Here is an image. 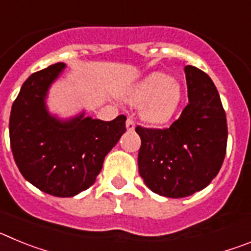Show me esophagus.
<instances>
[{
    "label": "esophagus",
    "mask_w": 251,
    "mask_h": 251,
    "mask_svg": "<svg viewBox=\"0 0 251 251\" xmlns=\"http://www.w3.org/2000/svg\"><path fill=\"white\" fill-rule=\"evenodd\" d=\"M126 127H127L128 130H134V121H133V118H130V117H128L127 118V122H126Z\"/></svg>",
    "instance_id": "34e87169"
}]
</instances>
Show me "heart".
<instances>
[{
  "label": "heart",
  "instance_id": "heart-1",
  "mask_svg": "<svg viewBox=\"0 0 251 251\" xmlns=\"http://www.w3.org/2000/svg\"><path fill=\"white\" fill-rule=\"evenodd\" d=\"M133 104H143L142 115L152 123L171 118L181 100V85L163 73H153L133 86L127 95Z\"/></svg>",
  "mask_w": 251,
  "mask_h": 251
}]
</instances>
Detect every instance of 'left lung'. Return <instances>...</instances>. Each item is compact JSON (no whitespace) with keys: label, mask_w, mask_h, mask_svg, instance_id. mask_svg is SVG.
Masks as SVG:
<instances>
[{"label":"left lung","mask_w":251,"mask_h":251,"mask_svg":"<svg viewBox=\"0 0 251 251\" xmlns=\"http://www.w3.org/2000/svg\"><path fill=\"white\" fill-rule=\"evenodd\" d=\"M188 104L168 128L137 126L138 170L151 191L179 199L201 191L219 174L227 123L216 86L196 66H185Z\"/></svg>","instance_id":"obj_1"}]
</instances>
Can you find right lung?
Here are the masks:
<instances>
[{"instance_id":"1","label":"right lung","mask_w":251,"mask_h":251,"mask_svg":"<svg viewBox=\"0 0 251 251\" xmlns=\"http://www.w3.org/2000/svg\"><path fill=\"white\" fill-rule=\"evenodd\" d=\"M64 68V63L50 65L22 84L11 109L10 143L28 182L52 196L72 197L95 182L105 156L127 130V118L104 122L81 114L60 122L51 117L44 99Z\"/></svg>"}]
</instances>
